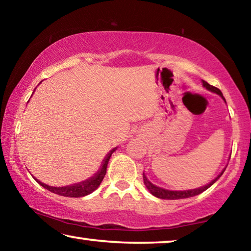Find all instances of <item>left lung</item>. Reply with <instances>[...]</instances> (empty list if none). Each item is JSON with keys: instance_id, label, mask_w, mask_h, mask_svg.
I'll return each mask as SVG.
<instances>
[{"instance_id": "left-lung-1", "label": "left lung", "mask_w": 251, "mask_h": 251, "mask_svg": "<svg viewBox=\"0 0 251 251\" xmlns=\"http://www.w3.org/2000/svg\"><path fill=\"white\" fill-rule=\"evenodd\" d=\"M202 83V86L206 88V90L210 91L212 93H216V94L219 95L222 99L225 100V103H226V100H225V97L223 96V93L220 92V90H218L217 87L215 86H211V85L208 84L205 80H201ZM229 159H230V156H229ZM225 169V167L222 172H220L219 175L215 178V179H212L209 184H207L205 186H201V187H198V188H195V189H186V190H169V189H165V188H161V187H158L152 184L151 181L148 180V178L146 176L145 173H143V179H144V184H145L146 188L148 189V192H150L152 196H155L157 198H160V199H171V201H174V199H184V198H189V197H194V196H197V195L201 194L202 192H205L206 189L209 188L211 185H214L216 181H217L220 176L223 175Z\"/></svg>"}]
</instances>
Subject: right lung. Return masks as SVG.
Here are the masks:
<instances>
[{"label":"right lung","mask_w":251,"mask_h":251,"mask_svg":"<svg viewBox=\"0 0 251 251\" xmlns=\"http://www.w3.org/2000/svg\"><path fill=\"white\" fill-rule=\"evenodd\" d=\"M117 150V147L113 148L112 151H110L107 155L105 156V158L103 160V163H101L100 167L97 173L94 174V176H92L88 178L86 180H83V181H79V182H76V184L73 185H69V186H63V187H54V186H50V185H46L44 182H42L41 180L37 179V178L33 177L34 179H35L39 184L44 187L45 189L50 190V192H52L56 195H59V196H64V197H84L86 196V195H90L92 194L94 190H96L99 188V186L100 185V182L103 181L104 177L106 175V169H107V165H108V161L110 156L114 151Z\"/></svg>","instance_id":"right-lung-1"}]
</instances>
